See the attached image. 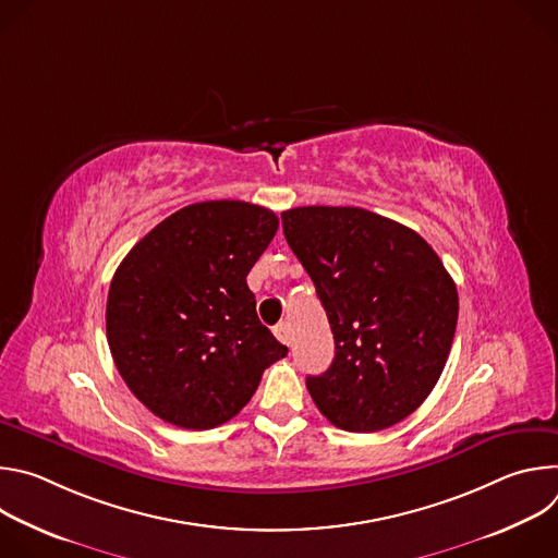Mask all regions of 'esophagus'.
<instances>
[{"label": "esophagus", "mask_w": 558, "mask_h": 558, "mask_svg": "<svg viewBox=\"0 0 558 558\" xmlns=\"http://www.w3.org/2000/svg\"><path fill=\"white\" fill-rule=\"evenodd\" d=\"M274 333H276V338H278L282 344H287V347L293 342V333H291L289 323H280V325H276Z\"/></svg>", "instance_id": "obj_1"}]
</instances>
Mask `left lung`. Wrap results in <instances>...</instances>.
<instances>
[{"label":"left lung","mask_w":558,"mask_h":558,"mask_svg":"<svg viewBox=\"0 0 558 558\" xmlns=\"http://www.w3.org/2000/svg\"><path fill=\"white\" fill-rule=\"evenodd\" d=\"M291 252L315 284L336 340L313 402L333 426L375 433L422 407L457 327V287L424 238L362 207L282 211Z\"/></svg>","instance_id":"1"}]
</instances>
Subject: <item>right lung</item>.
I'll list each match as a JSON object with an SVG mask.
<instances>
[{
    "label": "right lung",
    "mask_w": 558,
    "mask_h": 558,
    "mask_svg": "<svg viewBox=\"0 0 558 558\" xmlns=\"http://www.w3.org/2000/svg\"><path fill=\"white\" fill-rule=\"evenodd\" d=\"M278 231L243 201L187 205L119 265L106 308L114 364L156 417L190 430L229 422L287 355L260 325L247 274Z\"/></svg>",
    "instance_id": "right-lung-1"
}]
</instances>
